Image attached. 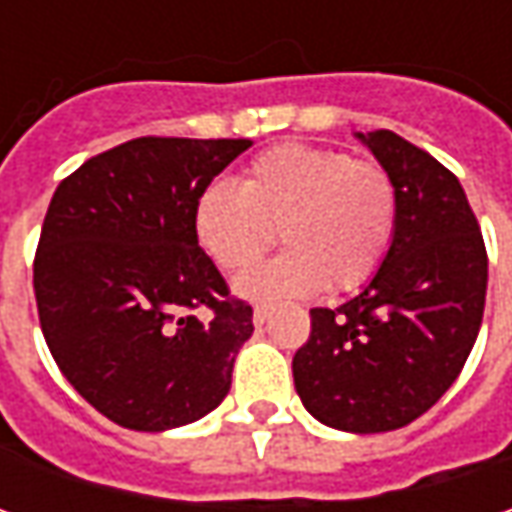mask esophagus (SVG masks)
Wrapping results in <instances>:
<instances>
[{
	"mask_svg": "<svg viewBox=\"0 0 512 512\" xmlns=\"http://www.w3.org/2000/svg\"><path fill=\"white\" fill-rule=\"evenodd\" d=\"M267 316H270V305H256V307H253V322H256V325H265Z\"/></svg>",
	"mask_w": 512,
	"mask_h": 512,
	"instance_id": "obj_1",
	"label": "esophagus"
}]
</instances>
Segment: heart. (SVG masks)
I'll use <instances>...</instances> for the list:
<instances>
[{"mask_svg": "<svg viewBox=\"0 0 512 512\" xmlns=\"http://www.w3.org/2000/svg\"><path fill=\"white\" fill-rule=\"evenodd\" d=\"M399 193L384 165L333 148L285 142L259 153L242 185L213 179L193 205V230L225 270H245L276 245L287 253L239 276L250 299L364 285L396 233Z\"/></svg>", "mask_w": 512, "mask_h": 512, "instance_id": "1", "label": "heart"}]
</instances>
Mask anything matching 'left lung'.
I'll use <instances>...</instances> for the list:
<instances>
[{"label": "left lung", "mask_w": 512, "mask_h": 512, "mask_svg": "<svg viewBox=\"0 0 512 512\" xmlns=\"http://www.w3.org/2000/svg\"><path fill=\"white\" fill-rule=\"evenodd\" d=\"M356 136L396 182V233L359 296L310 310L293 382L327 427L384 433L427 413L462 373L482 327L487 250L442 162L393 130Z\"/></svg>", "instance_id": "8db88e82"}]
</instances>
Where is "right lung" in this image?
<instances>
[{
    "mask_svg": "<svg viewBox=\"0 0 512 512\" xmlns=\"http://www.w3.org/2000/svg\"><path fill=\"white\" fill-rule=\"evenodd\" d=\"M250 145L142 136L56 187L33 259L39 325L62 376L110 422L162 433L227 396L253 307L230 299L199 247L193 205Z\"/></svg>",
    "mask_w": 512,
    "mask_h": 512,
    "instance_id": "add662e5",
    "label": "right lung"
}]
</instances>
